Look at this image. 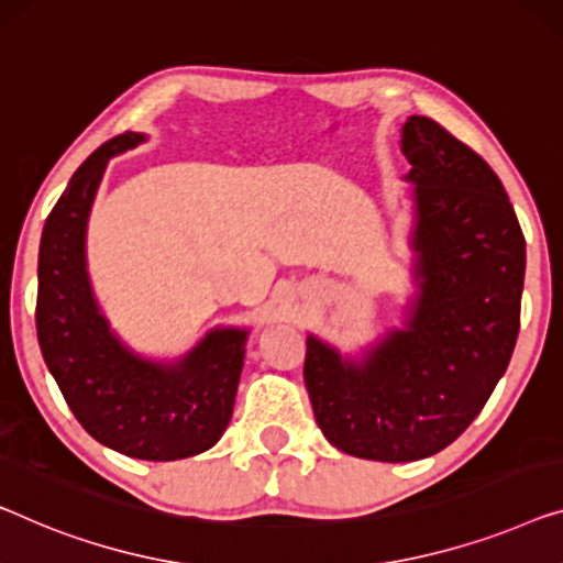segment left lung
Here are the masks:
<instances>
[{
	"mask_svg": "<svg viewBox=\"0 0 563 563\" xmlns=\"http://www.w3.org/2000/svg\"><path fill=\"white\" fill-rule=\"evenodd\" d=\"M401 152L417 284L404 328L361 357L307 335L305 361L322 434L376 462L431 457L475 421L516 347L526 276L523 231L490 165L427 117L406 119Z\"/></svg>",
	"mask_w": 563,
	"mask_h": 563,
	"instance_id": "left-lung-1",
	"label": "left lung"
}]
</instances>
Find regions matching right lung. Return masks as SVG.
<instances>
[{
	"instance_id": "obj_1",
	"label": "right lung",
	"mask_w": 563,
	"mask_h": 563,
	"mask_svg": "<svg viewBox=\"0 0 563 563\" xmlns=\"http://www.w3.org/2000/svg\"><path fill=\"white\" fill-rule=\"evenodd\" d=\"M144 134L99 146L70 177L47 216L37 258V340L47 371L88 434L134 460L173 462L200 454L233 417L246 328H216L175 361L134 353L111 330L88 276V218L117 154Z\"/></svg>"
}]
</instances>
